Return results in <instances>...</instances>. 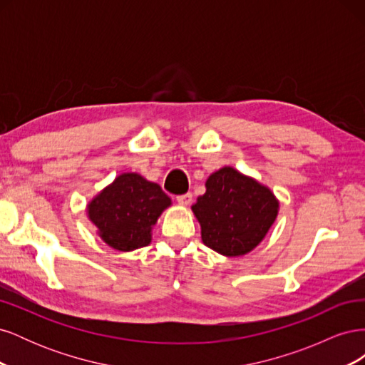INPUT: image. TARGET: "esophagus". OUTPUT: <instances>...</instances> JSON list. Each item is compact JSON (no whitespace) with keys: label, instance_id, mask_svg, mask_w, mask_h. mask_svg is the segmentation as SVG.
I'll list each match as a JSON object with an SVG mask.
<instances>
[{"label":"esophagus","instance_id":"1","mask_svg":"<svg viewBox=\"0 0 365 365\" xmlns=\"http://www.w3.org/2000/svg\"><path fill=\"white\" fill-rule=\"evenodd\" d=\"M176 201H178L180 205H189L192 202V193H184L176 196Z\"/></svg>","mask_w":365,"mask_h":365}]
</instances>
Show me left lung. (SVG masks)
Listing matches in <instances>:
<instances>
[{"label":"left lung","mask_w":365,"mask_h":365,"mask_svg":"<svg viewBox=\"0 0 365 365\" xmlns=\"http://www.w3.org/2000/svg\"><path fill=\"white\" fill-rule=\"evenodd\" d=\"M192 212L204 245L227 257L245 256L267 236L279 215V200L251 176L235 168L213 172Z\"/></svg>","instance_id":"8db88e82"}]
</instances>
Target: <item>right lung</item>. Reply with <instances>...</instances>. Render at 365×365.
I'll list each match as a JSON object with an SVG mask.
<instances>
[{"mask_svg":"<svg viewBox=\"0 0 365 365\" xmlns=\"http://www.w3.org/2000/svg\"><path fill=\"white\" fill-rule=\"evenodd\" d=\"M170 205L157 182L126 172L88 202L86 213L106 245L126 252L150 244L152 227Z\"/></svg>","mask_w":365,"mask_h":365,"instance_id":"right-lung-1","label":"right lung"}]
</instances>
